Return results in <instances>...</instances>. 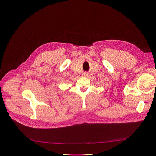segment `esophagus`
Here are the masks:
<instances>
[{
    "instance_id": "1",
    "label": "esophagus",
    "mask_w": 156,
    "mask_h": 156,
    "mask_svg": "<svg viewBox=\"0 0 156 156\" xmlns=\"http://www.w3.org/2000/svg\"><path fill=\"white\" fill-rule=\"evenodd\" d=\"M83 76H88V73H83Z\"/></svg>"
}]
</instances>
